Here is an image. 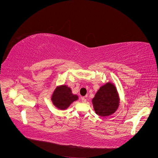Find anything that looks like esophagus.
<instances>
[{"label":"esophagus","instance_id":"esophagus-1","mask_svg":"<svg viewBox=\"0 0 158 158\" xmlns=\"http://www.w3.org/2000/svg\"><path fill=\"white\" fill-rule=\"evenodd\" d=\"M81 100H82V102L84 103H85V102H86V99H85L84 97L82 98V99H81Z\"/></svg>","mask_w":158,"mask_h":158}]
</instances>
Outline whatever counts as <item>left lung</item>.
I'll list each match as a JSON object with an SVG mask.
<instances>
[{
    "label": "left lung",
    "instance_id": "8db88e82",
    "mask_svg": "<svg viewBox=\"0 0 158 158\" xmlns=\"http://www.w3.org/2000/svg\"><path fill=\"white\" fill-rule=\"evenodd\" d=\"M120 98L117 89L113 83L107 82L99 88L92 99L94 111L101 117H107L118 109Z\"/></svg>",
    "mask_w": 158,
    "mask_h": 158
}]
</instances>
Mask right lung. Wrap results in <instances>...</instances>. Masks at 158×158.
Segmentation results:
<instances>
[{
  "mask_svg": "<svg viewBox=\"0 0 158 158\" xmlns=\"http://www.w3.org/2000/svg\"><path fill=\"white\" fill-rule=\"evenodd\" d=\"M78 99L77 95L72 93L71 88L66 85L57 86L51 96L52 104L59 109L64 110L67 109L71 103Z\"/></svg>",
  "mask_w": 158,
  "mask_h": 158,
  "instance_id": "right-lung-1",
  "label": "right lung"
}]
</instances>
